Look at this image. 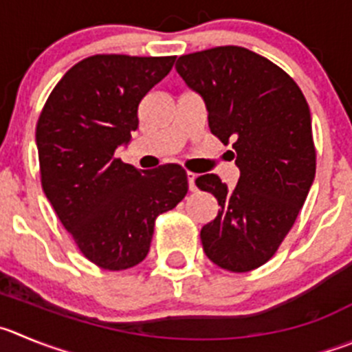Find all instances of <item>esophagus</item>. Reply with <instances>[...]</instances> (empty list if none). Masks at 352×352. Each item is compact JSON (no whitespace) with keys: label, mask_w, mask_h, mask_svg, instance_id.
Masks as SVG:
<instances>
[{"label":"esophagus","mask_w":352,"mask_h":352,"mask_svg":"<svg viewBox=\"0 0 352 352\" xmlns=\"http://www.w3.org/2000/svg\"><path fill=\"white\" fill-rule=\"evenodd\" d=\"M196 175L192 172H187V184H189V191H196Z\"/></svg>","instance_id":"1"}]
</instances>
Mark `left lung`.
<instances>
[{
    "label": "left lung",
    "instance_id": "obj_1",
    "mask_svg": "<svg viewBox=\"0 0 352 352\" xmlns=\"http://www.w3.org/2000/svg\"><path fill=\"white\" fill-rule=\"evenodd\" d=\"M175 69L201 95L210 131L232 144L229 154L239 168L234 189L215 173L196 179L221 206L199 232L203 250L226 271L261 267L280 248L313 186L309 106L283 69L241 47L182 55Z\"/></svg>",
    "mask_w": 352,
    "mask_h": 352
}]
</instances>
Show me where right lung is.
Returning a JSON list of instances; mask_svg holds the SVG:
<instances>
[{"label":"right lung","instance_id":"obj_1","mask_svg":"<svg viewBox=\"0 0 352 352\" xmlns=\"http://www.w3.org/2000/svg\"><path fill=\"white\" fill-rule=\"evenodd\" d=\"M175 57L94 55L72 65L36 124L41 186L81 254L107 271L146 258L154 221L187 195L186 170H139L114 156L139 126V104Z\"/></svg>","mask_w":352,"mask_h":352}]
</instances>
